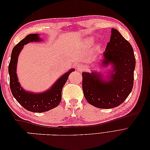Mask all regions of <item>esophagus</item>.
I'll use <instances>...</instances> for the list:
<instances>
[{
  "instance_id": "1",
  "label": "esophagus",
  "mask_w": 150,
  "mask_h": 150,
  "mask_svg": "<svg viewBox=\"0 0 150 150\" xmlns=\"http://www.w3.org/2000/svg\"><path fill=\"white\" fill-rule=\"evenodd\" d=\"M76 69H77V71H83L85 69V67L82 64H79L77 66Z\"/></svg>"
}]
</instances>
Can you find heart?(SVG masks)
<instances>
[{
	"label": "heart",
	"mask_w": 150,
	"mask_h": 150,
	"mask_svg": "<svg viewBox=\"0 0 150 150\" xmlns=\"http://www.w3.org/2000/svg\"><path fill=\"white\" fill-rule=\"evenodd\" d=\"M91 42H92L91 40H88V41H87L88 44H91Z\"/></svg>",
	"instance_id": "1"
}]
</instances>
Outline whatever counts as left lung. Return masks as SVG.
Here are the masks:
<instances>
[{
  "instance_id": "8db88e82",
  "label": "left lung",
  "mask_w": 150,
  "mask_h": 150,
  "mask_svg": "<svg viewBox=\"0 0 150 150\" xmlns=\"http://www.w3.org/2000/svg\"><path fill=\"white\" fill-rule=\"evenodd\" d=\"M103 65H112L108 80L96 72H83L82 87L87 101L98 108L110 109L120 106L132 91L135 57L132 46L118 30L111 29L110 40L103 52Z\"/></svg>"
}]
</instances>
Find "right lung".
<instances>
[{
  "mask_svg": "<svg viewBox=\"0 0 150 150\" xmlns=\"http://www.w3.org/2000/svg\"><path fill=\"white\" fill-rule=\"evenodd\" d=\"M38 34H29L21 40L12 51L11 57L8 65L10 76V88L13 96L21 105L28 111L34 112H43L57 107L61 101L62 90L68 79L69 74L74 69L69 70L46 91L41 93H33L25 91L21 87L16 73L18 56L24 45L30 42L41 41Z\"/></svg>",
  "mask_w": 150,
  "mask_h": 150,
  "instance_id": "add662e5",
  "label": "right lung"
}]
</instances>
